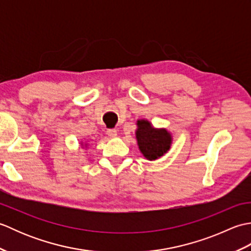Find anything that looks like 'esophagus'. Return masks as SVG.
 Here are the masks:
<instances>
[{"label":"esophagus","mask_w":251,"mask_h":251,"mask_svg":"<svg viewBox=\"0 0 251 251\" xmlns=\"http://www.w3.org/2000/svg\"><path fill=\"white\" fill-rule=\"evenodd\" d=\"M106 134H108V136H110V137H116L117 131L115 128H109V129H106Z\"/></svg>","instance_id":"34e87169"}]
</instances>
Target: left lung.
I'll return each instance as SVG.
<instances>
[{"label":"left lung","mask_w":251,"mask_h":251,"mask_svg":"<svg viewBox=\"0 0 251 251\" xmlns=\"http://www.w3.org/2000/svg\"><path fill=\"white\" fill-rule=\"evenodd\" d=\"M137 140L141 153L148 159L153 161L163 156L172 143V137L166 129H155L148 121H138Z\"/></svg>","instance_id":"left-lung-1"}]
</instances>
